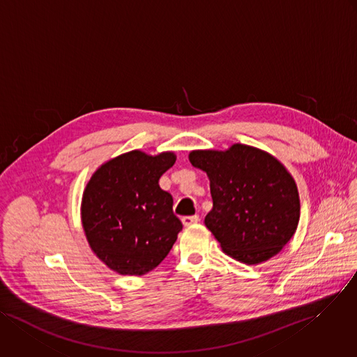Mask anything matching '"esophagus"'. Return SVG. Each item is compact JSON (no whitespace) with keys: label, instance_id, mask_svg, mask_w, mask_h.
Instances as JSON below:
<instances>
[{"label":"esophagus","instance_id":"34e87169","mask_svg":"<svg viewBox=\"0 0 357 357\" xmlns=\"http://www.w3.org/2000/svg\"><path fill=\"white\" fill-rule=\"evenodd\" d=\"M198 221H199L198 215H191V217H183V218H181V222H183L184 227H191V225L197 224Z\"/></svg>","mask_w":357,"mask_h":357}]
</instances>
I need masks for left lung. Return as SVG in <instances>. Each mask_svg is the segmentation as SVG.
Returning a JSON list of instances; mask_svg holds the SVG:
<instances>
[{"label":"left lung","instance_id":"left-lung-1","mask_svg":"<svg viewBox=\"0 0 357 357\" xmlns=\"http://www.w3.org/2000/svg\"><path fill=\"white\" fill-rule=\"evenodd\" d=\"M188 159L209 178L213 204L204 222L225 255L259 264L291 241L300 221V195L278 159L242 144L227 151H192Z\"/></svg>","mask_w":357,"mask_h":357}]
</instances>
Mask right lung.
<instances>
[{"label": "right lung", "mask_w": 357, "mask_h": 357, "mask_svg": "<svg viewBox=\"0 0 357 357\" xmlns=\"http://www.w3.org/2000/svg\"><path fill=\"white\" fill-rule=\"evenodd\" d=\"M176 162L173 152L130 151L102 163L82 198V224L94 255L122 275H144L169 255L180 220L159 178Z\"/></svg>", "instance_id": "obj_1"}]
</instances>
